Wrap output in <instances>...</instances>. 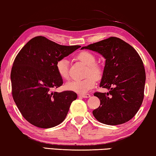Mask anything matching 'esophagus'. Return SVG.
<instances>
[{
  "label": "esophagus",
  "instance_id": "obj_1",
  "mask_svg": "<svg viewBox=\"0 0 156 156\" xmlns=\"http://www.w3.org/2000/svg\"><path fill=\"white\" fill-rule=\"evenodd\" d=\"M78 96L79 97H82L83 98H87L90 97V94H80V95H78Z\"/></svg>",
  "mask_w": 156,
  "mask_h": 156
}]
</instances>
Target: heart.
Instances as JSON below:
<instances>
[{
    "mask_svg": "<svg viewBox=\"0 0 156 156\" xmlns=\"http://www.w3.org/2000/svg\"><path fill=\"white\" fill-rule=\"evenodd\" d=\"M78 60L87 66L85 76L83 80H72L66 84V88L69 90L75 92L78 94H85L95 85L96 79L102 76V69L99 65L96 64L95 56L89 51H81L76 56ZM56 71L58 75L64 80L69 78V61L66 58H61L56 62Z\"/></svg>",
    "mask_w": 156,
    "mask_h": 156,
    "instance_id": "heart-1",
    "label": "heart"
}]
</instances>
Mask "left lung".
I'll use <instances>...</instances> for the list:
<instances>
[{"label": "left lung", "mask_w": 156, "mask_h": 156, "mask_svg": "<svg viewBox=\"0 0 156 156\" xmlns=\"http://www.w3.org/2000/svg\"><path fill=\"white\" fill-rule=\"evenodd\" d=\"M86 49L100 54L105 65L100 86L108 93H95L100 105L94 109L95 119L102 124L118 125L134 117L144 100L146 72L137 51L128 43L111 37L91 44Z\"/></svg>", "instance_id": "obj_1"}]
</instances>
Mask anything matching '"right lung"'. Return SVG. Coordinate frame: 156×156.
Returning <instances> with one entry per match:
<instances>
[{"label":"right lung","mask_w":156,"mask_h":156,"mask_svg":"<svg viewBox=\"0 0 156 156\" xmlns=\"http://www.w3.org/2000/svg\"><path fill=\"white\" fill-rule=\"evenodd\" d=\"M80 47L60 45L38 36L20 51L10 74L12 94L22 115L30 124L47 129L65 119L77 94L73 91L52 92L63 84L56 64Z\"/></svg>","instance_id":"obj_1"}]
</instances>
